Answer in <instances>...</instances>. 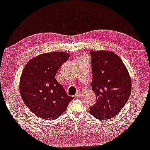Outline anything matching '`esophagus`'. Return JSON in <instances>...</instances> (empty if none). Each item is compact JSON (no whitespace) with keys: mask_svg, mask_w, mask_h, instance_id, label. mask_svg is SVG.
I'll list each match as a JSON object with an SVG mask.
<instances>
[{"mask_svg":"<svg viewBox=\"0 0 150 150\" xmlns=\"http://www.w3.org/2000/svg\"><path fill=\"white\" fill-rule=\"evenodd\" d=\"M81 94H82V93L80 91H78L76 93V94H75V96L76 97H80V95H81Z\"/></svg>","mask_w":150,"mask_h":150,"instance_id":"esophagus-1","label":"esophagus"}]
</instances>
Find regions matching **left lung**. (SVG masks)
Wrapping results in <instances>:
<instances>
[{
	"label": "left lung",
	"instance_id": "8db88e82",
	"mask_svg": "<svg viewBox=\"0 0 150 150\" xmlns=\"http://www.w3.org/2000/svg\"><path fill=\"white\" fill-rule=\"evenodd\" d=\"M92 89L96 102L90 112L100 120L109 119L123 109L129 98L131 80L123 62L116 54L91 51Z\"/></svg>",
	"mask_w": 150,
	"mask_h": 150
}]
</instances>
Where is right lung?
<instances>
[{
    "mask_svg": "<svg viewBox=\"0 0 150 150\" xmlns=\"http://www.w3.org/2000/svg\"><path fill=\"white\" fill-rule=\"evenodd\" d=\"M70 57L66 52L46 53L31 59L20 78V93L27 107L43 120H54L73 100L56 80V75Z\"/></svg>",
    "mask_w": 150,
    "mask_h": 150,
    "instance_id": "add662e5",
    "label": "right lung"
}]
</instances>
